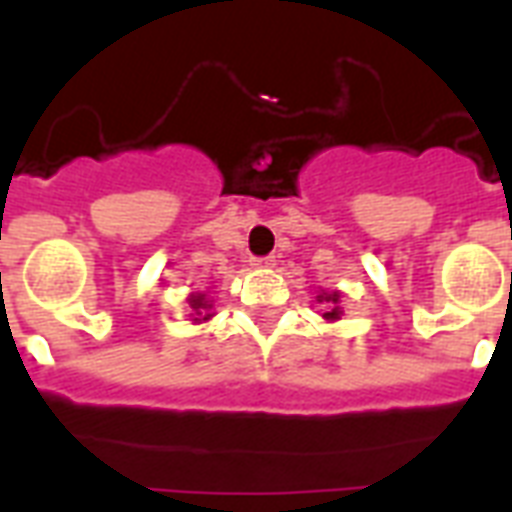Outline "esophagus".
Here are the masks:
<instances>
[{"label":"esophagus","instance_id":"esophagus-1","mask_svg":"<svg viewBox=\"0 0 512 512\" xmlns=\"http://www.w3.org/2000/svg\"><path fill=\"white\" fill-rule=\"evenodd\" d=\"M249 263L255 265V268H273V265H276V260H273V257H252Z\"/></svg>","mask_w":512,"mask_h":512}]
</instances>
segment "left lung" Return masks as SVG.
Returning a JSON list of instances; mask_svg holds the SVG:
<instances>
[{"label":"left lung","mask_w":512,"mask_h":512,"mask_svg":"<svg viewBox=\"0 0 512 512\" xmlns=\"http://www.w3.org/2000/svg\"><path fill=\"white\" fill-rule=\"evenodd\" d=\"M316 300H319V303H324L327 305V313H324V319L327 321H337L340 319V295H337V292H319V295H316Z\"/></svg>","instance_id":"8db88e82"}]
</instances>
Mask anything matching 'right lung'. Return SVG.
I'll return each mask as SVG.
<instances>
[{
  "label": "right lung",
  "instance_id": "obj_1",
  "mask_svg": "<svg viewBox=\"0 0 512 512\" xmlns=\"http://www.w3.org/2000/svg\"><path fill=\"white\" fill-rule=\"evenodd\" d=\"M188 303H191L193 316H196V319H193V321L212 319V313H209V308H212V305H209L207 295H201V292H193V295L188 297Z\"/></svg>",
  "mask_w": 512,
  "mask_h": 512
}]
</instances>
